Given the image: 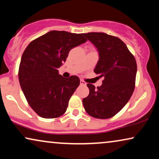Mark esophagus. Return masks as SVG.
Returning a JSON list of instances; mask_svg holds the SVG:
<instances>
[{"label":"esophagus","instance_id":"esophagus-1","mask_svg":"<svg viewBox=\"0 0 159 159\" xmlns=\"http://www.w3.org/2000/svg\"><path fill=\"white\" fill-rule=\"evenodd\" d=\"M80 84H81V85H85L86 82H84V81H83V80H80Z\"/></svg>","mask_w":159,"mask_h":159}]
</instances>
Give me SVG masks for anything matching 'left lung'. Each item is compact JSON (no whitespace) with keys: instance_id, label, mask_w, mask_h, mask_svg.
Returning a JSON list of instances; mask_svg holds the SVG:
<instances>
[{"instance_id":"obj_1","label":"left lung","mask_w":159,"mask_h":159,"mask_svg":"<svg viewBox=\"0 0 159 159\" xmlns=\"http://www.w3.org/2000/svg\"><path fill=\"white\" fill-rule=\"evenodd\" d=\"M99 52L94 72L103 77L101 86H87L88 96L82 100L86 112L97 119L115 116L127 103L135 87L137 63L122 40L103 32L84 33Z\"/></svg>"}]
</instances>
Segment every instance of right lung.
I'll return each instance as SVG.
<instances>
[{
  "label": "right lung",
  "instance_id": "add662e5",
  "mask_svg": "<svg viewBox=\"0 0 159 159\" xmlns=\"http://www.w3.org/2000/svg\"><path fill=\"white\" fill-rule=\"evenodd\" d=\"M87 40L83 34L53 30L26 48L19 64V80L27 103L38 116L53 119L66 112L80 81L75 75L63 77L58 69L70 50Z\"/></svg>",
  "mask_w": 159,
  "mask_h": 159
}]
</instances>
